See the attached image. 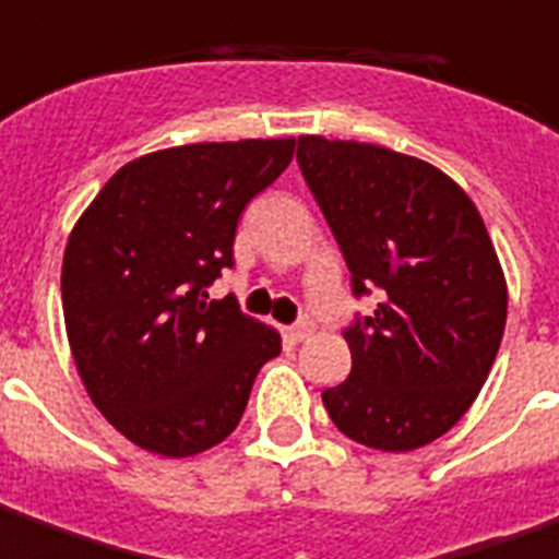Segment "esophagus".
I'll use <instances>...</instances> for the list:
<instances>
[{
	"instance_id": "obj_1",
	"label": "esophagus",
	"mask_w": 559,
	"mask_h": 559,
	"mask_svg": "<svg viewBox=\"0 0 559 559\" xmlns=\"http://www.w3.org/2000/svg\"><path fill=\"white\" fill-rule=\"evenodd\" d=\"M310 331H313V322H310V319H301V322L288 325L286 337H288V341H304V337H307Z\"/></svg>"
}]
</instances>
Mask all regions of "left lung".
Here are the masks:
<instances>
[{
    "instance_id": "obj_1",
    "label": "left lung",
    "mask_w": 559,
    "mask_h": 559,
    "mask_svg": "<svg viewBox=\"0 0 559 559\" xmlns=\"http://www.w3.org/2000/svg\"><path fill=\"white\" fill-rule=\"evenodd\" d=\"M298 167L349 267L353 371L322 392L334 426L377 450H417L456 426L502 344L506 276L484 218L426 160L365 142L298 140Z\"/></svg>"
}]
</instances>
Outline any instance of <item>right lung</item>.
Returning <instances> with one entry per match:
<instances>
[{"label": "right lung", "instance_id": "1", "mask_svg": "<svg viewBox=\"0 0 559 559\" xmlns=\"http://www.w3.org/2000/svg\"><path fill=\"white\" fill-rule=\"evenodd\" d=\"M295 140L200 142L121 167L63 255L72 356L99 414L142 450L191 456L240 423L280 334L206 301L234 267L242 210L280 179Z\"/></svg>", "mask_w": 559, "mask_h": 559}]
</instances>
